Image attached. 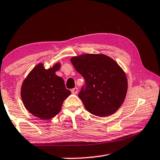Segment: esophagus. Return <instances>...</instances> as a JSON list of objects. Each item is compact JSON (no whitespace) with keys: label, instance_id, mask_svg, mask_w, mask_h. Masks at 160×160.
Here are the masks:
<instances>
[{"label":"esophagus","instance_id":"1","mask_svg":"<svg viewBox=\"0 0 160 160\" xmlns=\"http://www.w3.org/2000/svg\"><path fill=\"white\" fill-rule=\"evenodd\" d=\"M71 92H72V94H76L77 93H78V89L77 88H73V89H72L71 90Z\"/></svg>","mask_w":160,"mask_h":160}]
</instances>
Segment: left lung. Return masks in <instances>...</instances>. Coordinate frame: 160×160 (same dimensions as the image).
Here are the masks:
<instances>
[{
  "label": "left lung",
  "instance_id": "8db88e82",
  "mask_svg": "<svg viewBox=\"0 0 160 160\" xmlns=\"http://www.w3.org/2000/svg\"><path fill=\"white\" fill-rule=\"evenodd\" d=\"M85 80L78 97L86 110L98 117L112 115L126 97L127 78L118 63L103 54H85L71 59Z\"/></svg>",
  "mask_w": 160,
  "mask_h": 160
}]
</instances>
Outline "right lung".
Listing matches in <instances>:
<instances>
[{
    "instance_id": "right-lung-1",
    "label": "right lung",
    "mask_w": 160,
    "mask_h": 160,
    "mask_svg": "<svg viewBox=\"0 0 160 160\" xmlns=\"http://www.w3.org/2000/svg\"><path fill=\"white\" fill-rule=\"evenodd\" d=\"M61 63L45 69L37 64L22 83L21 97L28 111L42 120H50L62 109L63 101L71 93L66 89L63 78L56 75Z\"/></svg>"
}]
</instances>
